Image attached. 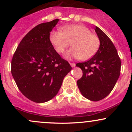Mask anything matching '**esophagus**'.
<instances>
[{
  "mask_svg": "<svg viewBox=\"0 0 132 132\" xmlns=\"http://www.w3.org/2000/svg\"><path fill=\"white\" fill-rule=\"evenodd\" d=\"M70 65L71 66V67L74 68V67H75L76 64H75V63H70Z\"/></svg>",
  "mask_w": 132,
  "mask_h": 132,
  "instance_id": "1",
  "label": "esophagus"
}]
</instances>
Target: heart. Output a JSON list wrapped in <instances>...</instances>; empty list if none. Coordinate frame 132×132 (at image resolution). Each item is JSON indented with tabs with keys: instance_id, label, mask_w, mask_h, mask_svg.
Wrapping results in <instances>:
<instances>
[{
	"instance_id": "b5f03b06",
	"label": "heart",
	"mask_w": 132,
	"mask_h": 132,
	"mask_svg": "<svg viewBox=\"0 0 132 132\" xmlns=\"http://www.w3.org/2000/svg\"><path fill=\"white\" fill-rule=\"evenodd\" d=\"M50 41L57 53L61 54L71 45L72 48L64 54L67 59L75 57L82 60L91 58L100 47L99 37L81 24H72L63 27L61 30H53L50 35Z\"/></svg>"
}]
</instances>
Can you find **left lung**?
<instances>
[{"mask_svg": "<svg viewBox=\"0 0 132 132\" xmlns=\"http://www.w3.org/2000/svg\"><path fill=\"white\" fill-rule=\"evenodd\" d=\"M100 47L92 58L76 66L82 71V77L77 81L78 88L86 99L98 101L107 97L116 85L120 73L121 61L110 39L95 27Z\"/></svg>", "mask_w": 132, "mask_h": 132, "instance_id": "8db88e82", "label": "left lung"}]
</instances>
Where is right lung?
I'll return each instance as SVG.
<instances>
[{
  "label": "right lung",
  "instance_id": "1",
  "mask_svg": "<svg viewBox=\"0 0 132 132\" xmlns=\"http://www.w3.org/2000/svg\"><path fill=\"white\" fill-rule=\"evenodd\" d=\"M59 19L43 23L22 39L12 60L11 72L18 88L37 103L46 102L58 92L64 78L72 69L50 41Z\"/></svg>",
  "mask_w": 132,
  "mask_h": 132
}]
</instances>
